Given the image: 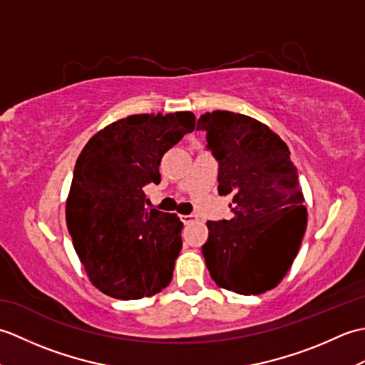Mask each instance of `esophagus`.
I'll list each match as a JSON object with an SVG mask.
<instances>
[{"label": "esophagus", "mask_w": 365, "mask_h": 365, "mask_svg": "<svg viewBox=\"0 0 365 365\" xmlns=\"http://www.w3.org/2000/svg\"><path fill=\"white\" fill-rule=\"evenodd\" d=\"M180 218H182L183 224H191V222L197 221V216L196 215H182Z\"/></svg>", "instance_id": "34e87169"}]
</instances>
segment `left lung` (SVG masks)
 <instances>
[{
    "label": "left lung",
    "instance_id": "8db88e82",
    "mask_svg": "<svg viewBox=\"0 0 365 365\" xmlns=\"http://www.w3.org/2000/svg\"><path fill=\"white\" fill-rule=\"evenodd\" d=\"M197 130L220 163V195H234V218L207 222V268L221 289L265 293L290 269L306 232L298 169L279 135L250 115L205 113Z\"/></svg>",
    "mask_w": 365,
    "mask_h": 365
}]
</instances>
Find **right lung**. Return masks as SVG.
Wrapping results in <instances>:
<instances>
[{
	"mask_svg": "<svg viewBox=\"0 0 365 365\" xmlns=\"http://www.w3.org/2000/svg\"><path fill=\"white\" fill-rule=\"evenodd\" d=\"M196 127L191 111L133 114L92 136L76 160L66 221L89 281L118 299L153 297L169 285L182 250L175 213L145 208L144 187Z\"/></svg>",
	"mask_w": 365,
	"mask_h": 365,
	"instance_id": "add662e5",
	"label": "right lung"
}]
</instances>
